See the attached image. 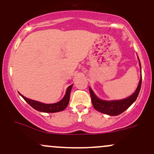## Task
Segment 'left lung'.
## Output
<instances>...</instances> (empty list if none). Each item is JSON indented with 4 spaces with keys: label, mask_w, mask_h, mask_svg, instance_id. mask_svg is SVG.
Listing matches in <instances>:
<instances>
[{
    "label": "left lung",
    "mask_w": 154,
    "mask_h": 154,
    "mask_svg": "<svg viewBox=\"0 0 154 154\" xmlns=\"http://www.w3.org/2000/svg\"><path fill=\"white\" fill-rule=\"evenodd\" d=\"M139 62L140 70H141V64H140V60ZM141 83L142 75L137 88L136 91H135V92L132 94V95H131L129 97L126 98V99L114 101H104L99 99V98L95 95V94H94V91H92V89H91V88H89L93 106H94V107L95 108L96 110L99 111V112H100L104 113V114H107L112 116H118V115L124 112L126 109H128V108L135 102V100L137 99L138 94H139L140 93V88H141Z\"/></svg>",
    "instance_id": "1"
}]
</instances>
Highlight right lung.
<instances>
[{"label":"right lung","instance_id":"1","mask_svg":"<svg viewBox=\"0 0 154 154\" xmlns=\"http://www.w3.org/2000/svg\"><path fill=\"white\" fill-rule=\"evenodd\" d=\"M72 85H71L69 86L68 88L66 89V92L65 96L60 102L57 103H54V104H44V103L37 102V101L32 100V99H28V98L23 96L22 94H19L28 104H29L33 109H36V110L40 111V112H60V111L63 110L66 108L68 106L69 102V99H70V93L72 91Z\"/></svg>","mask_w":154,"mask_h":154}]
</instances>
